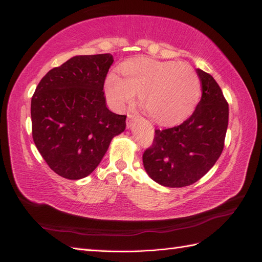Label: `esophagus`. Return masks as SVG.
<instances>
[{"label":"esophagus","instance_id":"1","mask_svg":"<svg viewBox=\"0 0 262 262\" xmlns=\"http://www.w3.org/2000/svg\"><path fill=\"white\" fill-rule=\"evenodd\" d=\"M127 117H128V124H130V122H133V120H135V118H136V116L133 114H128Z\"/></svg>","mask_w":262,"mask_h":262}]
</instances>
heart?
<instances>
[{
    "mask_svg": "<svg viewBox=\"0 0 262 262\" xmlns=\"http://www.w3.org/2000/svg\"><path fill=\"white\" fill-rule=\"evenodd\" d=\"M121 76L109 73L104 90L116 108L138 100L160 125H174L192 114L200 97L198 75L190 66L174 60L137 58L125 62Z\"/></svg>",
    "mask_w": 262,
    "mask_h": 262,
    "instance_id": "heart-1",
    "label": "heart"
}]
</instances>
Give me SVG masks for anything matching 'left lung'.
<instances>
[{
  "instance_id": "1",
  "label": "left lung",
  "mask_w": 262,
  "mask_h": 262,
  "mask_svg": "<svg viewBox=\"0 0 262 262\" xmlns=\"http://www.w3.org/2000/svg\"><path fill=\"white\" fill-rule=\"evenodd\" d=\"M202 99L181 125L155 130L143 154L144 169L155 182L181 188L198 181L213 168L224 148L229 104L210 74L197 69Z\"/></svg>"
}]
</instances>
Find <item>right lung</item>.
<instances>
[{
	"label": "right lung",
	"instance_id": "1",
	"mask_svg": "<svg viewBox=\"0 0 262 262\" xmlns=\"http://www.w3.org/2000/svg\"><path fill=\"white\" fill-rule=\"evenodd\" d=\"M111 54L79 55L42 77L31 99L32 138L55 173L70 180L91 174L126 116L105 105L103 84Z\"/></svg>",
	"mask_w": 262,
	"mask_h": 262
}]
</instances>
